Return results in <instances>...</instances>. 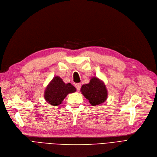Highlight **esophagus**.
Segmentation results:
<instances>
[{"mask_svg":"<svg viewBox=\"0 0 157 157\" xmlns=\"http://www.w3.org/2000/svg\"><path fill=\"white\" fill-rule=\"evenodd\" d=\"M75 87H76L77 90L78 91H79L80 90V87H81V84L80 83H78L75 84Z\"/></svg>","mask_w":157,"mask_h":157,"instance_id":"1","label":"esophagus"}]
</instances>
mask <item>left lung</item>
Masks as SVG:
<instances>
[{
  "mask_svg": "<svg viewBox=\"0 0 157 157\" xmlns=\"http://www.w3.org/2000/svg\"><path fill=\"white\" fill-rule=\"evenodd\" d=\"M80 91L93 106L104 103L108 98V91L104 83L97 77H93L89 84L83 85Z\"/></svg>",
  "mask_w": 157,
  "mask_h": 157,
  "instance_id": "obj_1",
  "label": "left lung"
}]
</instances>
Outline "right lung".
Returning <instances> with one entry per match:
<instances>
[{"label": "right lung", "instance_id": "right-lung-1", "mask_svg": "<svg viewBox=\"0 0 157 157\" xmlns=\"http://www.w3.org/2000/svg\"><path fill=\"white\" fill-rule=\"evenodd\" d=\"M76 91V88L70 83L65 84L59 77H55L48 85L44 92V98L49 104L59 105L67 94Z\"/></svg>", "mask_w": 157, "mask_h": 157}]
</instances>
